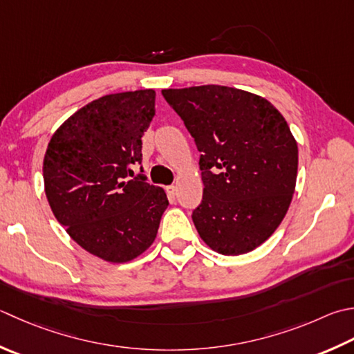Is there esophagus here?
<instances>
[{"label": "esophagus", "mask_w": 354, "mask_h": 354, "mask_svg": "<svg viewBox=\"0 0 354 354\" xmlns=\"http://www.w3.org/2000/svg\"><path fill=\"white\" fill-rule=\"evenodd\" d=\"M167 193H169L170 198H175V195H176V187H175V185H169V187H167Z\"/></svg>", "instance_id": "obj_1"}]
</instances>
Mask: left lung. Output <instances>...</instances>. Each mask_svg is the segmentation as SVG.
<instances>
[{
	"mask_svg": "<svg viewBox=\"0 0 354 354\" xmlns=\"http://www.w3.org/2000/svg\"><path fill=\"white\" fill-rule=\"evenodd\" d=\"M162 96L201 151L204 193L192 214L201 239L227 256L254 250L295 193L297 144L287 121L266 98L234 87L165 88Z\"/></svg>",
	"mask_w": 354,
	"mask_h": 354,
	"instance_id": "left-lung-1",
	"label": "left lung"
}]
</instances>
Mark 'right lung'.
Returning <instances> with one entry per match:
<instances>
[{
	"instance_id": "1",
	"label": "right lung",
	"mask_w": 354,
	"mask_h": 354,
	"mask_svg": "<svg viewBox=\"0 0 354 354\" xmlns=\"http://www.w3.org/2000/svg\"><path fill=\"white\" fill-rule=\"evenodd\" d=\"M155 90L106 95L61 124L47 145L44 190L58 223L76 244L121 264L153 244L169 199L145 183L144 131L155 116Z\"/></svg>"
}]
</instances>
